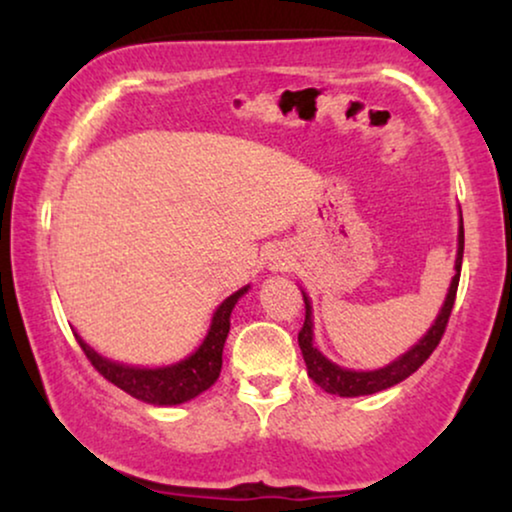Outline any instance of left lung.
<instances>
[{
    "label": "left lung",
    "instance_id": "1",
    "mask_svg": "<svg viewBox=\"0 0 512 512\" xmlns=\"http://www.w3.org/2000/svg\"><path fill=\"white\" fill-rule=\"evenodd\" d=\"M461 261H464V219H461V212H459V235H457V261H454V277L450 282V289H447L445 303H443V307H440L436 321H433L429 331L422 335V340L415 342L408 352L401 354L391 363H387V366L375 368V370L342 368V366H338V363L326 359V356L319 352L317 345H314L312 303H310V296L303 291L305 324L298 333V345H300V352H303L307 375H310L312 380L326 391V394L345 396V398L370 396V394H377V391L394 387V384H398V382L408 380V377L415 373V370L422 366L426 359H429L433 349L438 347L440 338H443L447 319H450V312L454 307V298H457Z\"/></svg>",
    "mask_w": 512,
    "mask_h": 512
}]
</instances>
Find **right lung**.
<instances>
[{
    "label": "right lung",
    "mask_w": 512,
    "mask_h": 512,
    "mask_svg": "<svg viewBox=\"0 0 512 512\" xmlns=\"http://www.w3.org/2000/svg\"><path fill=\"white\" fill-rule=\"evenodd\" d=\"M249 289V284L242 286L240 291H235L233 296L223 300V303L216 307L212 324H209L207 335L205 340L200 342V347L195 349L193 354H188L186 359L170 363V366L144 368L128 366V363L121 361H111L107 356L97 354L79 333L74 335L76 340H79L83 352H86L88 361L97 368V373L107 377L111 384H116V387L123 389L125 394L151 405H179L200 396L202 391H207L216 380H219L223 363V345H226L230 331V314H233L237 300H240Z\"/></svg>",
    "instance_id": "obj_1"
}]
</instances>
